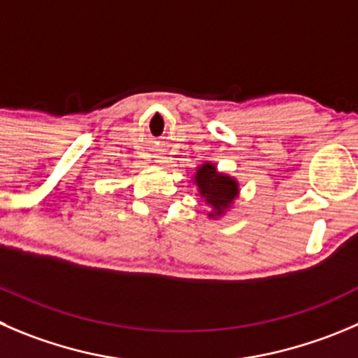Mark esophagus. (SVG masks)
Here are the masks:
<instances>
[{
    "instance_id": "1",
    "label": "esophagus",
    "mask_w": 358,
    "mask_h": 358,
    "mask_svg": "<svg viewBox=\"0 0 358 358\" xmlns=\"http://www.w3.org/2000/svg\"><path fill=\"white\" fill-rule=\"evenodd\" d=\"M156 162H158V163H163V158H158V159H156Z\"/></svg>"
}]
</instances>
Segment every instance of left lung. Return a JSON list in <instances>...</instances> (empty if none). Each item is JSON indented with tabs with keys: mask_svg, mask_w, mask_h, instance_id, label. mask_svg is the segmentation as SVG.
<instances>
[{
	"mask_svg": "<svg viewBox=\"0 0 358 358\" xmlns=\"http://www.w3.org/2000/svg\"><path fill=\"white\" fill-rule=\"evenodd\" d=\"M193 185L196 186V192H199L196 195L210 207V213L207 214V217L210 220L223 217L232 209L241 193L239 181L236 177L220 172L216 165L210 162L196 166Z\"/></svg>",
	"mask_w": 358,
	"mask_h": 358,
	"instance_id": "1",
	"label": "left lung"
}]
</instances>
